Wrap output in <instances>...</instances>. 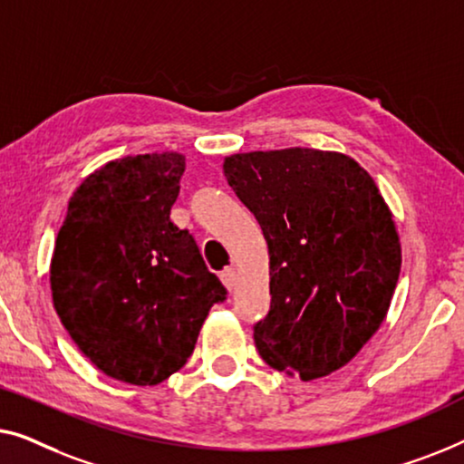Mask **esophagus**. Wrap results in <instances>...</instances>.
I'll return each instance as SVG.
<instances>
[{"label": "esophagus", "instance_id": "1", "mask_svg": "<svg viewBox=\"0 0 464 464\" xmlns=\"http://www.w3.org/2000/svg\"><path fill=\"white\" fill-rule=\"evenodd\" d=\"M220 282L225 284L227 290H233L235 288V282H237V276H235V269L233 266H227V269L220 273Z\"/></svg>", "mask_w": 464, "mask_h": 464}]
</instances>
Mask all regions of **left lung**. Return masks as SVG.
I'll list each match as a JSON object with an SVG mask.
<instances>
[{"instance_id":"8db88e82","label":"left lung","mask_w":464,"mask_h":464,"mask_svg":"<svg viewBox=\"0 0 464 464\" xmlns=\"http://www.w3.org/2000/svg\"><path fill=\"white\" fill-rule=\"evenodd\" d=\"M269 246L271 309L254 324L263 360L303 381L343 368L381 328L401 269L393 217L372 176L317 149L225 160Z\"/></svg>"}]
</instances>
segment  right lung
Returning a JSON list of instances; mask_svg holds the SVG:
<instances>
[{"label": "right lung", "instance_id": "obj_1", "mask_svg": "<svg viewBox=\"0 0 464 464\" xmlns=\"http://www.w3.org/2000/svg\"><path fill=\"white\" fill-rule=\"evenodd\" d=\"M182 172L179 153L109 161L77 187L58 231L54 309L82 353L115 381H166L227 298L193 235L169 220Z\"/></svg>", "mask_w": 464, "mask_h": 464}]
</instances>
